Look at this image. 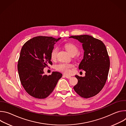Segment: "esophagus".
Masks as SVG:
<instances>
[{"instance_id":"34e87169","label":"esophagus","mask_w":126,"mask_h":126,"mask_svg":"<svg viewBox=\"0 0 126 126\" xmlns=\"http://www.w3.org/2000/svg\"><path fill=\"white\" fill-rule=\"evenodd\" d=\"M64 76L67 78V79H70L71 78V76H69V75H64Z\"/></svg>"}]
</instances>
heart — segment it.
I'll list each match as a JSON object with an SVG mask.
<instances>
[{"label":"heart","mask_w":126,"mask_h":126,"mask_svg":"<svg viewBox=\"0 0 126 126\" xmlns=\"http://www.w3.org/2000/svg\"><path fill=\"white\" fill-rule=\"evenodd\" d=\"M65 48L67 51V52L70 54L71 55H76L78 53V48L73 44L71 43H67L65 45ZM58 51V48L56 47L54 48L51 52V59L52 60H55L56 59L57 53ZM73 67V65L71 64L61 63H59L56 65V69L61 72H63L65 74H68L70 72V69Z\"/></svg>","instance_id":"1"}]
</instances>
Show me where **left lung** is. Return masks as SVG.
Masks as SVG:
<instances>
[{"label":"left lung","mask_w":126,"mask_h":126,"mask_svg":"<svg viewBox=\"0 0 126 126\" xmlns=\"http://www.w3.org/2000/svg\"><path fill=\"white\" fill-rule=\"evenodd\" d=\"M69 38L82 43L84 50L79 69L86 72L85 76L75 75L78 83L74 90L83 98L92 97L101 91L108 75L110 62L106 47L102 41L90 35L71 36Z\"/></svg>","instance_id":"obj_1"}]
</instances>
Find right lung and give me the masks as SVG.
Here are the masks:
<instances>
[{"label":"right lung","mask_w":126,"mask_h":126,"mask_svg":"<svg viewBox=\"0 0 126 126\" xmlns=\"http://www.w3.org/2000/svg\"><path fill=\"white\" fill-rule=\"evenodd\" d=\"M60 39L39 36L29 40L22 47L18 61V71L22 86L33 97H47L62 76L58 72H53L48 76L43 71L45 67L52 65L51 52Z\"/></svg>","instance_id":"right-lung-1"}]
</instances>
